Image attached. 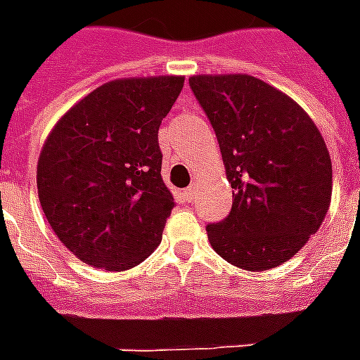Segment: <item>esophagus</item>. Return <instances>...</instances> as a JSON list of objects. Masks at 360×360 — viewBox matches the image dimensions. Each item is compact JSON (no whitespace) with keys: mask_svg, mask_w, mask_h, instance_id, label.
I'll return each instance as SVG.
<instances>
[{"mask_svg":"<svg viewBox=\"0 0 360 360\" xmlns=\"http://www.w3.org/2000/svg\"><path fill=\"white\" fill-rule=\"evenodd\" d=\"M183 195H185V198H187V200H195V196H196L195 185H191V187L185 188V193H183Z\"/></svg>","mask_w":360,"mask_h":360,"instance_id":"1","label":"esophagus"}]
</instances>
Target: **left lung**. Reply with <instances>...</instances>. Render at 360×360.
I'll return each instance as SVG.
<instances>
[{
  "instance_id": "obj_1",
  "label": "left lung",
  "mask_w": 360,
  "mask_h": 360,
  "mask_svg": "<svg viewBox=\"0 0 360 360\" xmlns=\"http://www.w3.org/2000/svg\"><path fill=\"white\" fill-rule=\"evenodd\" d=\"M188 84L216 131L233 188L229 216L206 227L212 249L249 271L291 260L332 200V160L314 121L250 75H196Z\"/></svg>"
}]
</instances>
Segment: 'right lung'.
I'll list each match as a JSON object with an SVG mask.
<instances>
[{"instance_id": "right-lung-1", "label": "right lung", "mask_w": 360, "mask_h": 360, "mask_svg": "<svg viewBox=\"0 0 360 360\" xmlns=\"http://www.w3.org/2000/svg\"><path fill=\"white\" fill-rule=\"evenodd\" d=\"M183 77L121 79L75 103L44 144L36 169L46 219L94 268L123 271L148 258L172 214L158 131Z\"/></svg>"}]
</instances>
